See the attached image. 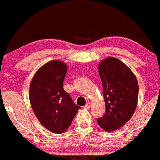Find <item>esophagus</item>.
Here are the masks:
<instances>
[{"label": "esophagus", "mask_w": 160, "mask_h": 160, "mask_svg": "<svg viewBox=\"0 0 160 160\" xmlns=\"http://www.w3.org/2000/svg\"><path fill=\"white\" fill-rule=\"evenodd\" d=\"M91 105H92V104L90 103V102H88V103H87L85 105H84V108H88H88H90V107H91Z\"/></svg>", "instance_id": "obj_1"}]
</instances>
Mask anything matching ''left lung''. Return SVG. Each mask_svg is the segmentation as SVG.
Segmentation results:
<instances>
[{"label":"left lung","mask_w":160,"mask_h":160,"mask_svg":"<svg viewBox=\"0 0 160 160\" xmlns=\"http://www.w3.org/2000/svg\"><path fill=\"white\" fill-rule=\"evenodd\" d=\"M98 72L106 110L104 116L97 119L98 124L106 131H116L135 112L139 95L137 78L123 62L110 57L100 63Z\"/></svg>","instance_id":"obj_1"}]
</instances>
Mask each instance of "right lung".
<instances>
[{
  "instance_id": "1",
  "label": "right lung",
  "mask_w": 160,
  "mask_h": 160,
  "mask_svg": "<svg viewBox=\"0 0 160 160\" xmlns=\"http://www.w3.org/2000/svg\"><path fill=\"white\" fill-rule=\"evenodd\" d=\"M67 69L59 61L47 63L35 74L29 88L35 115L41 125L55 133H64L81 108L63 88Z\"/></svg>"
}]
</instances>
